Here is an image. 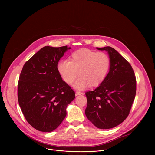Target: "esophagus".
<instances>
[{"label":"esophagus","instance_id":"obj_1","mask_svg":"<svg viewBox=\"0 0 155 155\" xmlns=\"http://www.w3.org/2000/svg\"><path fill=\"white\" fill-rule=\"evenodd\" d=\"M82 94H83V92H80V91H76V93H75V95H76V96H78V95H82Z\"/></svg>","mask_w":155,"mask_h":155}]
</instances>
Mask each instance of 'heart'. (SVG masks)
<instances>
[{
    "instance_id": "b5f03b06",
    "label": "heart",
    "mask_w": 155,
    "mask_h": 155,
    "mask_svg": "<svg viewBox=\"0 0 155 155\" xmlns=\"http://www.w3.org/2000/svg\"><path fill=\"white\" fill-rule=\"evenodd\" d=\"M110 66L109 55L103 52H95L83 48L73 52L70 60H61L58 63L57 70L67 84H73V87L82 90L91 85L97 87L105 79Z\"/></svg>"
}]
</instances>
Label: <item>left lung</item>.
Wrapping results in <instances>:
<instances>
[{
  "label": "left lung",
  "instance_id": "left-lung-1",
  "mask_svg": "<svg viewBox=\"0 0 155 155\" xmlns=\"http://www.w3.org/2000/svg\"><path fill=\"white\" fill-rule=\"evenodd\" d=\"M97 49L108 52L110 66L100 85L85 93V114L96 127L110 129L123 122L129 115L136 94V78L131 64L114 48Z\"/></svg>",
  "mask_w": 155,
  "mask_h": 155
}]
</instances>
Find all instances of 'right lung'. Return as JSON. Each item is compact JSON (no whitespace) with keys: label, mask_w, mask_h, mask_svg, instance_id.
I'll use <instances>...</instances> for the list:
<instances>
[{"label":"right lung","mask_w":155,"mask_h":155,"mask_svg":"<svg viewBox=\"0 0 155 155\" xmlns=\"http://www.w3.org/2000/svg\"><path fill=\"white\" fill-rule=\"evenodd\" d=\"M44 46L22 67L18 84V100L28 123L42 132L55 130L66 116L74 91L63 81L57 64L67 49Z\"/></svg>","instance_id":"add662e5"}]
</instances>
